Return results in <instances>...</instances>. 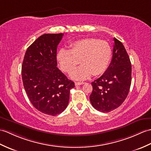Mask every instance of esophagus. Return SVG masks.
Returning a JSON list of instances; mask_svg holds the SVG:
<instances>
[{
	"instance_id": "obj_1",
	"label": "esophagus",
	"mask_w": 151,
	"mask_h": 151,
	"mask_svg": "<svg viewBox=\"0 0 151 151\" xmlns=\"http://www.w3.org/2000/svg\"><path fill=\"white\" fill-rule=\"evenodd\" d=\"M75 86H80V85H82V84L84 83L83 82H76L75 83Z\"/></svg>"
}]
</instances>
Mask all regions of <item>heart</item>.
I'll return each mask as SVG.
<instances>
[{
	"label": "heart",
	"mask_w": 151,
	"mask_h": 151,
	"mask_svg": "<svg viewBox=\"0 0 151 151\" xmlns=\"http://www.w3.org/2000/svg\"><path fill=\"white\" fill-rule=\"evenodd\" d=\"M57 61L63 71L70 73L80 62L82 65L71 73L75 80H83L102 75L109 66L112 48L106 40L87 38L76 40L70 45V50L62 48L58 52Z\"/></svg>",
	"instance_id": "b5f03b06"
}]
</instances>
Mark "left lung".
I'll return each mask as SVG.
<instances>
[{
  "instance_id": "1",
  "label": "left lung",
  "mask_w": 151,
  "mask_h": 151,
  "mask_svg": "<svg viewBox=\"0 0 151 151\" xmlns=\"http://www.w3.org/2000/svg\"><path fill=\"white\" fill-rule=\"evenodd\" d=\"M113 58L109 68L99 78L91 83L89 96L93 107L109 113L120 106L127 98L131 84V63L120 41L114 38Z\"/></svg>"
}]
</instances>
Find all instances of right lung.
<instances>
[{"label": "right lung", "instance_id": "1", "mask_svg": "<svg viewBox=\"0 0 151 151\" xmlns=\"http://www.w3.org/2000/svg\"><path fill=\"white\" fill-rule=\"evenodd\" d=\"M63 33L44 34L27 49L22 78L27 95L38 111L56 116L67 107L75 83L58 69L57 50Z\"/></svg>", "mask_w": 151, "mask_h": 151}]
</instances>
